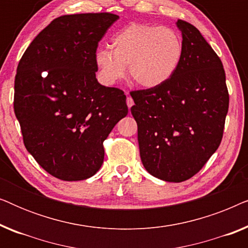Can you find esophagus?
I'll use <instances>...</instances> for the list:
<instances>
[{"instance_id":"34e87169","label":"esophagus","mask_w":248,"mask_h":248,"mask_svg":"<svg viewBox=\"0 0 248 248\" xmlns=\"http://www.w3.org/2000/svg\"><path fill=\"white\" fill-rule=\"evenodd\" d=\"M127 93V98H126V104H127V107H128V109H130V108L133 106L134 105V101H133V99H132V97H130L128 96V93Z\"/></svg>"}]
</instances>
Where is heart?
Returning a JSON list of instances; mask_svg holds the SVG:
<instances>
[{
	"mask_svg": "<svg viewBox=\"0 0 248 248\" xmlns=\"http://www.w3.org/2000/svg\"><path fill=\"white\" fill-rule=\"evenodd\" d=\"M111 48H99L94 63L105 84L118 82L128 73L138 86L154 89L172 78L182 62L184 46L171 28L132 23L111 38Z\"/></svg>",
	"mask_w": 248,
	"mask_h": 248,
	"instance_id": "heart-1",
	"label": "heart"
}]
</instances>
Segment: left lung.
<instances>
[{
	"mask_svg": "<svg viewBox=\"0 0 248 248\" xmlns=\"http://www.w3.org/2000/svg\"><path fill=\"white\" fill-rule=\"evenodd\" d=\"M182 62L165 84L132 91L142 164L179 183L201 170L222 140L229 94L221 60L191 23L178 20Z\"/></svg>",
	"mask_w": 248,
	"mask_h": 248,
	"instance_id": "1",
	"label": "left lung"
}]
</instances>
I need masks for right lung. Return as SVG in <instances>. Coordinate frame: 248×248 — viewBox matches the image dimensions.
<instances>
[{
    "label": "right lung",
    "instance_id": "right-lung-1",
    "mask_svg": "<svg viewBox=\"0 0 248 248\" xmlns=\"http://www.w3.org/2000/svg\"><path fill=\"white\" fill-rule=\"evenodd\" d=\"M118 18L107 12L59 16L18 64L13 106L23 143L62 181H82L99 170L103 142L128 113L123 91L96 79L98 43Z\"/></svg>",
    "mask_w": 248,
    "mask_h": 248
}]
</instances>
